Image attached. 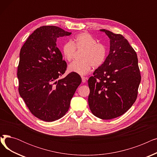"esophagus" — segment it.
Returning <instances> with one entry per match:
<instances>
[{
	"label": "esophagus",
	"mask_w": 157,
	"mask_h": 157,
	"mask_svg": "<svg viewBox=\"0 0 157 157\" xmlns=\"http://www.w3.org/2000/svg\"><path fill=\"white\" fill-rule=\"evenodd\" d=\"M81 79H82V82H83V83H85L86 81V78L84 76H81Z\"/></svg>",
	"instance_id": "esophagus-1"
}]
</instances>
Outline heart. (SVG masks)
<instances>
[{"label":"heart","instance_id":"b5f03b06","mask_svg":"<svg viewBox=\"0 0 157 157\" xmlns=\"http://www.w3.org/2000/svg\"><path fill=\"white\" fill-rule=\"evenodd\" d=\"M77 50H82L80 60L74 61L69 65V72H75L80 75H85L92 69L98 68L104 63L107 55L105 46L97 43L95 37L87 32L77 35L72 41L65 43L62 49L64 59L71 61Z\"/></svg>","mask_w":157,"mask_h":157}]
</instances>
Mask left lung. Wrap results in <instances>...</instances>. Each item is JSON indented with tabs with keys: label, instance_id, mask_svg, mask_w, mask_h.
<instances>
[{
	"label": "left lung",
	"instance_id": "1",
	"mask_svg": "<svg viewBox=\"0 0 157 157\" xmlns=\"http://www.w3.org/2000/svg\"><path fill=\"white\" fill-rule=\"evenodd\" d=\"M110 39V51L104 63L88 81V104L102 120L118 117L135 102L141 76L136 52L121 34L101 29Z\"/></svg>",
	"mask_w": 157,
	"mask_h": 157
}]
</instances>
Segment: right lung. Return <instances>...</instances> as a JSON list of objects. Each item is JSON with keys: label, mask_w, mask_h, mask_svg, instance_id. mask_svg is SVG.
Segmentation results:
<instances>
[{"label": "right lung", "mask_w": 157, "mask_h": 157, "mask_svg": "<svg viewBox=\"0 0 157 157\" xmlns=\"http://www.w3.org/2000/svg\"><path fill=\"white\" fill-rule=\"evenodd\" d=\"M71 32L56 26H43L28 37L20 49L17 76L18 92L31 113L45 121L63 117L81 83L71 72L63 79L67 63L56 47V39Z\"/></svg>", "instance_id": "add662e5"}]
</instances>
